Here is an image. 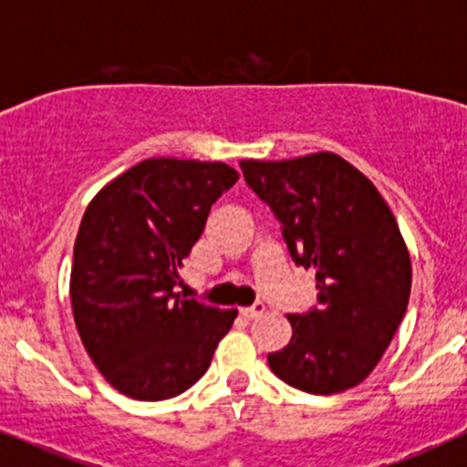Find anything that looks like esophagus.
I'll return each mask as SVG.
<instances>
[{
	"instance_id": "34e87169",
	"label": "esophagus",
	"mask_w": 467,
	"mask_h": 467,
	"mask_svg": "<svg viewBox=\"0 0 467 467\" xmlns=\"http://www.w3.org/2000/svg\"><path fill=\"white\" fill-rule=\"evenodd\" d=\"M239 315H242L244 319H257V317L265 315V306H262V303H255V306H251V307H242V310H239Z\"/></svg>"
}]
</instances>
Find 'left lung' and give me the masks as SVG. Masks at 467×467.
<instances>
[{
    "instance_id": "left-lung-1",
    "label": "left lung",
    "mask_w": 467,
    "mask_h": 467,
    "mask_svg": "<svg viewBox=\"0 0 467 467\" xmlns=\"http://www.w3.org/2000/svg\"><path fill=\"white\" fill-rule=\"evenodd\" d=\"M239 166L280 221L296 266L315 271L317 307L287 317L292 339L269 354L271 372L310 395L358 386L390 347L410 296V255L390 207L335 152Z\"/></svg>"
}]
</instances>
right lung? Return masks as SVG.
<instances>
[{"instance_id":"obj_1","label":"right lung","mask_w":467,"mask_h":467,"mask_svg":"<svg viewBox=\"0 0 467 467\" xmlns=\"http://www.w3.org/2000/svg\"><path fill=\"white\" fill-rule=\"evenodd\" d=\"M239 180L221 161L152 157L88 202L75 239L70 301L95 368L123 395L161 401L207 372L237 310L175 292L212 205Z\"/></svg>"}]
</instances>
